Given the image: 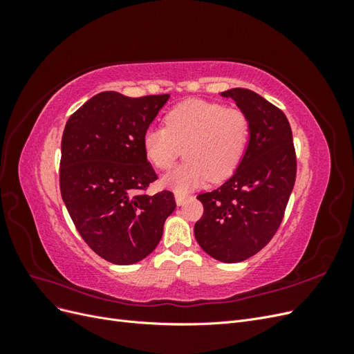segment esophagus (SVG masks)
Returning a JSON list of instances; mask_svg holds the SVG:
<instances>
[{"mask_svg":"<svg viewBox=\"0 0 354 354\" xmlns=\"http://www.w3.org/2000/svg\"><path fill=\"white\" fill-rule=\"evenodd\" d=\"M186 199H187V196H186V195L176 194V202H177V205H178V207H180V205H183V203L186 202Z\"/></svg>","mask_w":354,"mask_h":354,"instance_id":"1","label":"esophagus"}]
</instances>
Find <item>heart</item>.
Segmentation results:
<instances>
[{"label": "heart", "mask_w": 354, "mask_h": 354, "mask_svg": "<svg viewBox=\"0 0 354 354\" xmlns=\"http://www.w3.org/2000/svg\"><path fill=\"white\" fill-rule=\"evenodd\" d=\"M250 140V121L236 108L190 99L165 115V127H149L142 146L159 169L173 167L185 147L186 162L164 176V186L177 194L201 186L209 178L223 181L238 169Z\"/></svg>", "instance_id": "b5f03b06"}]
</instances>
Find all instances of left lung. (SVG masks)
Masks as SVG:
<instances>
[{
	"label": "left lung",
	"mask_w": 354,
	"mask_h": 354,
	"mask_svg": "<svg viewBox=\"0 0 354 354\" xmlns=\"http://www.w3.org/2000/svg\"><path fill=\"white\" fill-rule=\"evenodd\" d=\"M221 95L236 102L248 118L250 142L226 183L198 195L203 214L195 238L212 259L239 263L263 250L279 229L295 183L297 158L291 125L279 108L246 88Z\"/></svg>",
	"instance_id": "obj_1"
}]
</instances>
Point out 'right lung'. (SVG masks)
<instances>
[{
    "label": "right lung",
    "mask_w": 354,
    "mask_h": 354,
    "mask_svg": "<svg viewBox=\"0 0 354 354\" xmlns=\"http://www.w3.org/2000/svg\"><path fill=\"white\" fill-rule=\"evenodd\" d=\"M168 99L103 91L72 113L63 131L62 199L81 238L109 263L143 260L176 209L173 192L145 194L158 177L142 137Z\"/></svg>",
    "instance_id": "add662e5"
}]
</instances>
